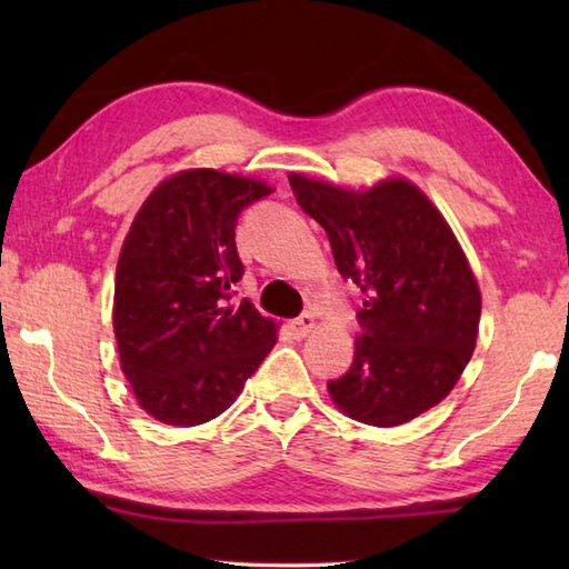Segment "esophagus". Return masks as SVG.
I'll return each mask as SVG.
<instances>
[{
    "label": "esophagus",
    "mask_w": 569,
    "mask_h": 569,
    "mask_svg": "<svg viewBox=\"0 0 569 569\" xmlns=\"http://www.w3.org/2000/svg\"><path fill=\"white\" fill-rule=\"evenodd\" d=\"M313 326H316L313 313L306 311V313L298 316V319L291 321V331H293V336H298V339H303V336H308V333L313 331Z\"/></svg>",
    "instance_id": "esophagus-1"
}]
</instances>
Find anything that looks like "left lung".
Returning <instances> with one entry per match:
<instances>
[{
    "instance_id": "obj_1",
    "label": "left lung",
    "mask_w": 569,
    "mask_h": 569,
    "mask_svg": "<svg viewBox=\"0 0 569 569\" xmlns=\"http://www.w3.org/2000/svg\"><path fill=\"white\" fill-rule=\"evenodd\" d=\"M288 182L363 293L353 363L329 381L331 399L371 427L411 421L455 389L477 343L481 298L455 233L407 180L366 192L296 172Z\"/></svg>"
}]
</instances>
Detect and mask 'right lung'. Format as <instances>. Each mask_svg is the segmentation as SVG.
I'll return each mask as SVG.
<instances>
[{
	"label": "right lung",
	"mask_w": 569,
	"mask_h": 569,
	"mask_svg": "<svg viewBox=\"0 0 569 569\" xmlns=\"http://www.w3.org/2000/svg\"><path fill=\"white\" fill-rule=\"evenodd\" d=\"M261 180L186 170L142 203L114 281V339L138 403L162 423L196 427L223 413L276 343V323L250 301L238 216L266 198Z\"/></svg>",
	"instance_id": "1"
}]
</instances>
